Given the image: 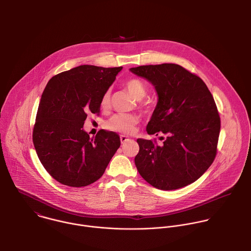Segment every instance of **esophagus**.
I'll return each instance as SVG.
<instances>
[{
  "mask_svg": "<svg viewBox=\"0 0 251 251\" xmlns=\"http://www.w3.org/2000/svg\"><path fill=\"white\" fill-rule=\"evenodd\" d=\"M120 138H121V142H122V144H124L126 140H128V137L126 136V135H121Z\"/></svg>",
  "mask_w": 251,
  "mask_h": 251,
  "instance_id": "1",
  "label": "esophagus"
}]
</instances>
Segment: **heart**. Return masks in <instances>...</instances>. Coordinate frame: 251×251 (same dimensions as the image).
I'll list each match as a JSON object with an SVG mask.
<instances>
[{
  "label": "heart",
  "instance_id": "heart-1",
  "mask_svg": "<svg viewBox=\"0 0 251 251\" xmlns=\"http://www.w3.org/2000/svg\"><path fill=\"white\" fill-rule=\"evenodd\" d=\"M125 87L127 92L139 102V106L141 108L150 107V100H143L147 95V87L138 78H129L126 81ZM111 105V89H107L101 99H100V106L102 109H108ZM139 123V117L133 114H116L112 116L106 122V127L109 130L130 134L135 130L136 126Z\"/></svg>",
  "mask_w": 251,
  "mask_h": 251
}]
</instances>
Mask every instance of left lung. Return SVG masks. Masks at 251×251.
<instances>
[{"instance_id": "obj_1", "label": "left lung", "mask_w": 251, "mask_h": 251, "mask_svg": "<svg viewBox=\"0 0 251 251\" xmlns=\"http://www.w3.org/2000/svg\"><path fill=\"white\" fill-rule=\"evenodd\" d=\"M130 72L149 80L158 101L147 126L155 139H137L135 165L151 185L174 190L199 179L217 152L220 118L214 97L204 81L176 64L141 66Z\"/></svg>"}]
</instances>
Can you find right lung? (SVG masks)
I'll return each mask as SVG.
<instances>
[{"instance_id": "1", "label": "right lung", "mask_w": 251, "mask_h": 251, "mask_svg": "<svg viewBox=\"0 0 251 251\" xmlns=\"http://www.w3.org/2000/svg\"><path fill=\"white\" fill-rule=\"evenodd\" d=\"M119 68L79 66L53 76L39 101L33 142L48 174L72 187L100 179L121 146L114 131L97 135L83 130L89 113L100 115V99L122 71Z\"/></svg>"}]
</instances>
